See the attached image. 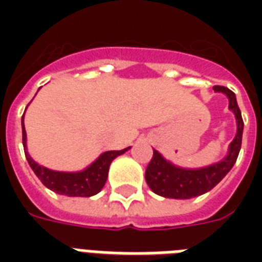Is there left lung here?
<instances>
[{"label":"left lung","mask_w":262,"mask_h":262,"mask_svg":"<svg viewBox=\"0 0 262 262\" xmlns=\"http://www.w3.org/2000/svg\"><path fill=\"white\" fill-rule=\"evenodd\" d=\"M214 92H222L229 98V109L236 116L237 132L233 142L229 146L225 159L217 163L206 165L202 168H182L165 160L161 154L154 150L153 159L146 168V182L150 189L160 196L171 199H189L209 192L216 187L226 174L233 168L240 148H242L243 123L242 112L237 105L234 92L226 86H213Z\"/></svg>","instance_id":"left-lung-1"}]
</instances>
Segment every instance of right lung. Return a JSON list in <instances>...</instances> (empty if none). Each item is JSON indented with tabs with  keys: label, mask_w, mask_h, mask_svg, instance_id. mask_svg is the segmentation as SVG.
I'll use <instances>...</instances> for the list:
<instances>
[{
	"label": "right lung",
	"mask_w": 262,
	"mask_h": 262,
	"mask_svg": "<svg viewBox=\"0 0 262 262\" xmlns=\"http://www.w3.org/2000/svg\"><path fill=\"white\" fill-rule=\"evenodd\" d=\"M26 111V109H25ZM25 116V114H24ZM24 116H22V142H24V150L28 163L31 165L33 172L42 181V184L53 192L66 195V196H84L90 198L97 195L105 185L108 178L109 165L118 156L127 151L130 147L123 150H111L105 151L98 157L94 163L88 165L86 168L75 172H66V171H54L46 168L43 165L37 164L32 159L31 154L28 153L26 146V130L24 126Z\"/></svg>",
	"instance_id": "obj_1"
}]
</instances>
